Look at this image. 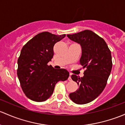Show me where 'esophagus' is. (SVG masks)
Here are the masks:
<instances>
[{"mask_svg": "<svg viewBox=\"0 0 125 125\" xmlns=\"http://www.w3.org/2000/svg\"><path fill=\"white\" fill-rule=\"evenodd\" d=\"M71 75H72V73H70V74H69V77H68V81H72V78H71Z\"/></svg>", "mask_w": 125, "mask_h": 125, "instance_id": "esophagus-1", "label": "esophagus"}]
</instances>
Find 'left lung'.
Segmentation results:
<instances>
[{
    "label": "left lung",
    "instance_id": "8db88e82",
    "mask_svg": "<svg viewBox=\"0 0 125 125\" xmlns=\"http://www.w3.org/2000/svg\"><path fill=\"white\" fill-rule=\"evenodd\" d=\"M67 36L81 45L80 63L86 69L83 77L71 75L79 88L69 97L75 104H85L95 99L107 85L113 65L111 51L104 39L92 31L85 30Z\"/></svg>",
    "mask_w": 125,
    "mask_h": 125
}]
</instances>
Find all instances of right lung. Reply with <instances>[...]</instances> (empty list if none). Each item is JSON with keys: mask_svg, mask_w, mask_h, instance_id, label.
I'll use <instances>...</instances> for the list:
<instances>
[{"mask_svg": "<svg viewBox=\"0 0 125 125\" xmlns=\"http://www.w3.org/2000/svg\"><path fill=\"white\" fill-rule=\"evenodd\" d=\"M65 36L44 31L34 36L22 48L17 61V75L23 92L31 100H47L53 93L56 84L69 77L66 69H56L48 65L53 57L54 45Z\"/></svg>", "mask_w": 125, "mask_h": 125, "instance_id": "1", "label": "right lung"}]
</instances>
